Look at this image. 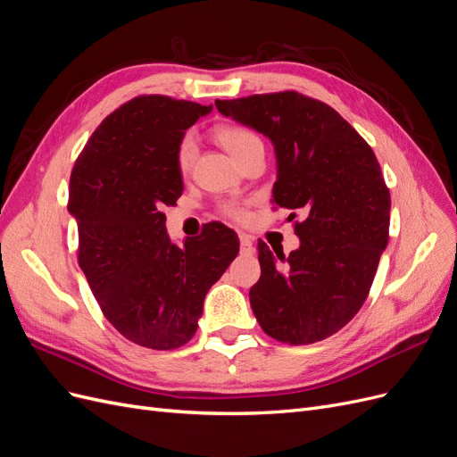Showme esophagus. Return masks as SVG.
I'll use <instances>...</instances> for the list:
<instances>
[{"label": "esophagus", "instance_id": "1", "mask_svg": "<svg viewBox=\"0 0 457 457\" xmlns=\"http://www.w3.org/2000/svg\"><path fill=\"white\" fill-rule=\"evenodd\" d=\"M240 247H242V252H245V253L253 252V242H252L250 237H247V234H240Z\"/></svg>", "mask_w": 457, "mask_h": 457}]
</instances>
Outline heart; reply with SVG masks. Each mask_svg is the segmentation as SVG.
Here are the masks:
<instances>
[{"instance_id": "heart-1", "label": "heart", "mask_w": 457, "mask_h": 457, "mask_svg": "<svg viewBox=\"0 0 457 457\" xmlns=\"http://www.w3.org/2000/svg\"><path fill=\"white\" fill-rule=\"evenodd\" d=\"M215 137L217 141L227 148L228 154L240 162L247 152H250L253 146L262 145L259 137L245 129L242 126H223V128H217L215 129ZM196 152H198V145H196V137L192 133H187L181 141L177 145L175 150V163H177V170L181 171L183 175H187L192 170V163H195L196 158ZM219 210L223 215L234 219V220H245L247 219V207L242 202H223L219 205Z\"/></svg>"}]
</instances>
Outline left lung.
Instances as JSON below:
<instances>
[{
    "mask_svg": "<svg viewBox=\"0 0 457 457\" xmlns=\"http://www.w3.org/2000/svg\"><path fill=\"white\" fill-rule=\"evenodd\" d=\"M223 116L269 137L276 152L274 204L301 245L287 257L259 242L261 278L250 303L267 336L311 345L361 311L389 242L391 195L370 145L322 101L280 91L215 101Z\"/></svg>",
    "mask_w": 457,
    "mask_h": 457,
    "instance_id": "1",
    "label": "left lung"
}]
</instances>
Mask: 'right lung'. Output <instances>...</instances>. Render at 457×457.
Instances as JSON below:
<instances>
[{
	"mask_svg": "<svg viewBox=\"0 0 457 457\" xmlns=\"http://www.w3.org/2000/svg\"><path fill=\"white\" fill-rule=\"evenodd\" d=\"M210 106L139 95L106 116L78 156L68 212L78 223V262L106 320L141 347H183L204 299L232 259L238 237L223 223L175 245L163 205L183 195L175 150Z\"/></svg>",
	"mask_w": 457,
	"mask_h": 457,
	"instance_id": "right-lung-1",
	"label": "right lung"
}]
</instances>
